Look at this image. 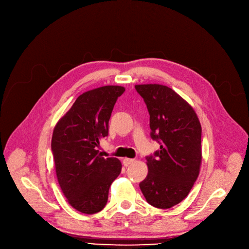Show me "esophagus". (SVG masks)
<instances>
[{
	"instance_id": "esophagus-1",
	"label": "esophagus",
	"mask_w": 249,
	"mask_h": 249,
	"mask_svg": "<svg viewBox=\"0 0 249 249\" xmlns=\"http://www.w3.org/2000/svg\"><path fill=\"white\" fill-rule=\"evenodd\" d=\"M134 162V160L133 159H128V158H125L124 160H123V164L125 165V166H128V165H130L131 163H133Z\"/></svg>"
}]
</instances>
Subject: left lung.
Returning <instances> with one entry per match:
<instances>
[{
  "mask_svg": "<svg viewBox=\"0 0 249 249\" xmlns=\"http://www.w3.org/2000/svg\"><path fill=\"white\" fill-rule=\"evenodd\" d=\"M150 118L151 138L160 150L146 158L148 174L140 190L148 204L168 209L184 200L197 179L202 162V127L191 105L163 85H136Z\"/></svg>",
  "mask_w": 249,
  "mask_h": 249,
  "instance_id": "obj_1",
  "label": "left lung"
}]
</instances>
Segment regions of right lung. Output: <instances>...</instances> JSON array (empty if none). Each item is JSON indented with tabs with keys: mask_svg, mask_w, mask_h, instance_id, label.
I'll list each match as a JSON object with an SVG mask.
<instances>
[{
	"mask_svg": "<svg viewBox=\"0 0 249 249\" xmlns=\"http://www.w3.org/2000/svg\"><path fill=\"white\" fill-rule=\"evenodd\" d=\"M124 91L121 86L86 91L53 129L51 149L58 184L70 205L81 213L102 211L111 184L121 173V161L104 159L98 148L108 135L114 105Z\"/></svg>",
	"mask_w": 249,
	"mask_h": 249,
	"instance_id": "right-lung-1",
	"label": "right lung"
}]
</instances>
